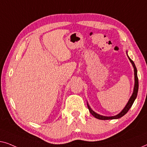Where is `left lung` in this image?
Segmentation results:
<instances>
[{
    "instance_id": "obj_1",
    "label": "left lung",
    "mask_w": 147,
    "mask_h": 147,
    "mask_svg": "<svg viewBox=\"0 0 147 147\" xmlns=\"http://www.w3.org/2000/svg\"><path fill=\"white\" fill-rule=\"evenodd\" d=\"M128 56V55H127ZM128 58H129L130 62H131L132 65L134 68V75H135V85H134V88H133V94H132L131 96L130 97L129 101L126 105V106L125 107L123 110L121 111V113H119V114L115 116H112V117H107V116H103V115H100L98 114V113H95L94 111H92V109L90 108V107L88 105V103L87 102V106H88V109L89 110V112L91 113L92 115H93L95 118L96 119H100V120H111V119H120V118L123 117L126 113H127L131 107L133 105L134 101L135 100V99L137 96V93H138V76H137V70H136V66L134 63V62L132 61V60L130 59V57L128 56Z\"/></svg>"
}]
</instances>
